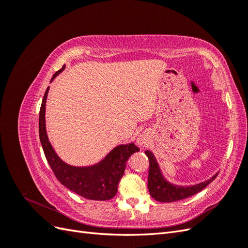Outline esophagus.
<instances>
[{"label":"esophagus","mask_w":248,"mask_h":248,"mask_svg":"<svg viewBox=\"0 0 248 248\" xmlns=\"http://www.w3.org/2000/svg\"><path fill=\"white\" fill-rule=\"evenodd\" d=\"M147 138L144 136V134H140V136L138 138V144L140 146H145L147 144Z\"/></svg>","instance_id":"esophagus-1"}]
</instances>
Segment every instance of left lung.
Masks as SVG:
<instances>
[{"label":"left lung","mask_w":248,"mask_h":248,"mask_svg":"<svg viewBox=\"0 0 248 248\" xmlns=\"http://www.w3.org/2000/svg\"><path fill=\"white\" fill-rule=\"evenodd\" d=\"M149 159V177H148V189L154 200L161 202H171L189 198L193 194L200 192L205 188L207 185L211 183L215 177L218 175L216 172L211 178H209L205 181L193 184V185H178L170 182L163 176L162 171L158 162H157L156 157L154 154L147 150L145 151Z\"/></svg>","instance_id":"left-lung-1"}]
</instances>
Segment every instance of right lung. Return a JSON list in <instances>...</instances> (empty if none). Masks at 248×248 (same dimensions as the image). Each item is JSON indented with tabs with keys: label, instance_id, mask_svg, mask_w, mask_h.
Here are the masks:
<instances>
[{
	"label": "right lung",
	"instance_id": "1",
	"mask_svg": "<svg viewBox=\"0 0 248 248\" xmlns=\"http://www.w3.org/2000/svg\"><path fill=\"white\" fill-rule=\"evenodd\" d=\"M57 71L52 76L50 82L65 69ZM49 87H47L43 96L39 112V138L44 155L57 179L66 188L78 193V196L93 201H107L114 198L120 180L124 175L126 161L140 148L133 142L126 145H119L102 158L99 162L92 166L76 167L66 163L60 158L52 148L46 133V106Z\"/></svg>",
	"mask_w": 248,
	"mask_h": 248
}]
</instances>
